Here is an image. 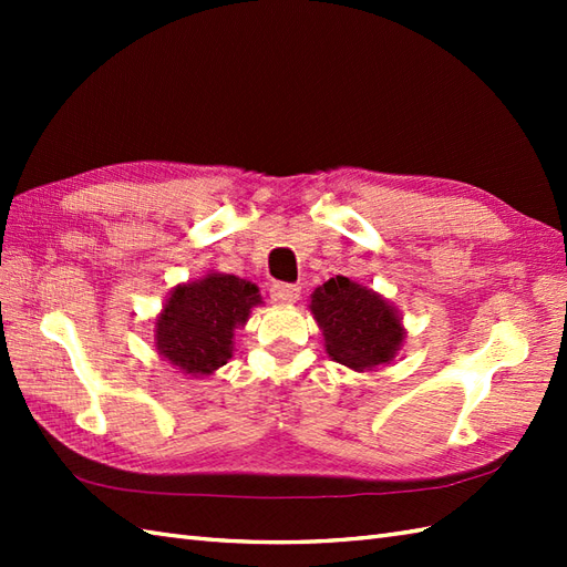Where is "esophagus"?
<instances>
[{
    "mask_svg": "<svg viewBox=\"0 0 567 567\" xmlns=\"http://www.w3.org/2000/svg\"><path fill=\"white\" fill-rule=\"evenodd\" d=\"M299 292H302V287L299 285H290V282H275L270 287V299L277 305H292L299 299Z\"/></svg>",
    "mask_w": 567,
    "mask_h": 567,
    "instance_id": "obj_1",
    "label": "esophagus"
}]
</instances>
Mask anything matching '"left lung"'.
Returning <instances> with one entry per match:
<instances>
[{
    "mask_svg": "<svg viewBox=\"0 0 567 567\" xmlns=\"http://www.w3.org/2000/svg\"><path fill=\"white\" fill-rule=\"evenodd\" d=\"M311 315L323 333L327 353L351 370H375L396 355L404 327L382 295L336 275L311 295Z\"/></svg>",
    "mask_w": 567,
    "mask_h": 567,
    "instance_id": "8db88e82",
    "label": "left lung"
}]
</instances>
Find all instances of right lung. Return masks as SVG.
Returning <instances> with one entry per match:
<instances>
[{
  "label": "right lung",
  "mask_w": 567,
  "mask_h": 567,
  "mask_svg": "<svg viewBox=\"0 0 567 567\" xmlns=\"http://www.w3.org/2000/svg\"><path fill=\"white\" fill-rule=\"evenodd\" d=\"M258 305V287L236 275L209 272L177 285L155 319V348L185 375H212L234 355V331Z\"/></svg>",
  "instance_id": "add662e5"
}]
</instances>
